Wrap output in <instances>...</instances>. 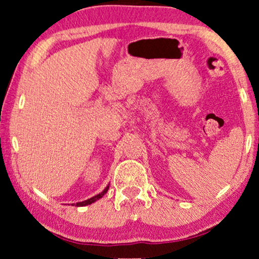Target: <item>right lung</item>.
Returning a JSON list of instances; mask_svg holds the SVG:
<instances>
[{
    "label": "right lung",
    "instance_id": "1",
    "mask_svg": "<svg viewBox=\"0 0 259 259\" xmlns=\"http://www.w3.org/2000/svg\"><path fill=\"white\" fill-rule=\"evenodd\" d=\"M108 189H109V187H106L104 190L102 191V193L100 194H98V195H96V196H93V197H91V199H88V200H86V201H82V202H77L76 203V206H87V205H90V203H92V202H94L96 201V200H99L100 197H103L104 196V194L106 193V191H108Z\"/></svg>",
    "mask_w": 259,
    "mask_h": 259
}]
</instances>
